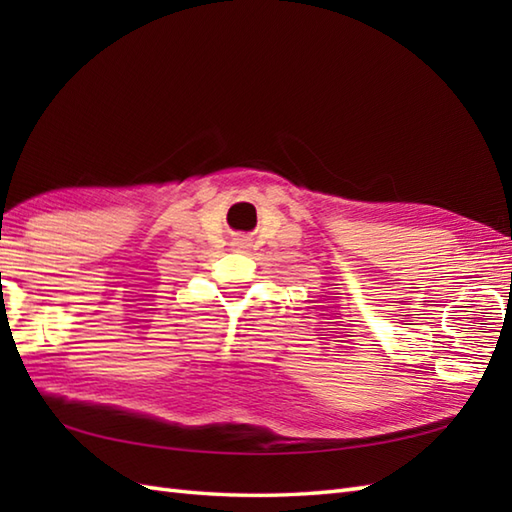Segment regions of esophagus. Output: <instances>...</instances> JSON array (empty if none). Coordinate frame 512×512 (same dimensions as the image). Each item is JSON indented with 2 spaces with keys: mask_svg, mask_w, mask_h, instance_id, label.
<instances>
[{
  "mask_svg": "<svg viewBox=\"0 0 512 512\" xmlns=\"http://www.w3.org/2000/svg\"><path fill=\"white\" fill-rule=\"evenodd\" d=\"M235 246H237V248H244V242H235Z\"/></svg>",
  "mask_w": 512,
  "mask_h": 512,
  "instance_id": "esophagus-1",
  "label": "esophagus"
}]
</instances>
